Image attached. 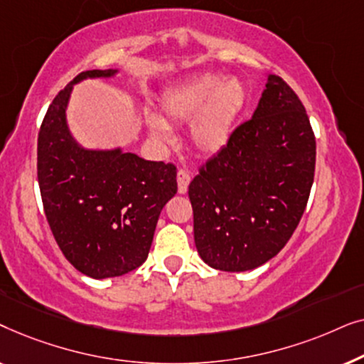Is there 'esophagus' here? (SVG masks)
Instances as JSON below:
<instances>
[{
  "instance_id": "obj_1",
  "label": "esophagus",
  "mask_w": 364,
  "mask_h": 364,
  "mask_svg": "<svg viewBox=\"0 0 364 364\" xmlns=\"http://www.w3.org/2000/svg\"><path fill=\"white\" fill-rule=\"evenodd\" d=\"M188 183H191V173L187 171H178L177 172V186H178V193H186L188 188Z\"/></svg>"
}]
</instances>
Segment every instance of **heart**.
<instances>
[{
    "label": "heart",
    "mask_w": 364,
    "mask_h": 364,
    "mask_svg": "<svg viewBox=\"0 0 364 364\" xmlns=\"http://www.w3.org/2000/svg\"><path fill=\"white\" fill-rule=\"evenodd\" d=\"M248 92L240 79L223 74L197 73L168 87L159 99L161 121L151 122V132L167 137V126L191 122V142L202 154L222 151L247 106Z\"/></svg>",
    "instance_id": "obj_1"
}]
</instances>
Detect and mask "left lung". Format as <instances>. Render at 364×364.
<instances>
[{"instance_id":"left-lung-1","label":"left lung","mask_w":364,"mask_h":364,"mask_svg":"<svg viewBox=\"0 0 364 364\" xmlns=\"http://www.w3.org/2000/svg\"><path fill=\"white\" fill-rule=\"evenodd\" d=\"M316 142L295 91L277 74L250 121L188 186L198 255L222 272L263 265L287 245L305 212Z\"/></svg>"}]
</instances>
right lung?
Instances as JSON below:
<instances>
[{
  "instance_id": "add662e5",
  "label": "right lung",
  "mask_w": 364,
  "mask_h": 364,
  "mask_svg": "<svg viewBox=\"0 0 364 364\" xmlns=\"http://www.w3.org/2000/svg\"><path fill=\"white\" fill-rule=\"evenodd\" d=\"M117 73L92 69L74 77L54 97L38 136V182L49 227L71 265L96 280L146 262L159 215L177 193L173 164L146 161L121 147L86 149L69 131L74 84Z\"/></svg>"
}]
</instances>
